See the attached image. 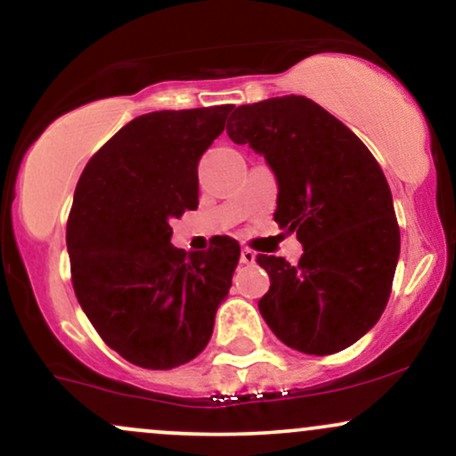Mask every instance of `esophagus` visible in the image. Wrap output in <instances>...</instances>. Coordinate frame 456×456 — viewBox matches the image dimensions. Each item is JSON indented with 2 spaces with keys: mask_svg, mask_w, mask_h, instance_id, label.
I'll use <instances>...</instances> for the list:
<instances>
[{
  "mask_svg": "<svg viewBox=\"0 0 456 456\" xmlns=\"http://www.w3.org/2000/svg\"><path fill=\"white\" fill-rule=\"evenodd\" d=\"M241 263L243 265H254L256 263V252H252V249H241Z\"/></svg>",
  "mask_w": 456,
  "mask_h": 456,
  "instance_id": "1",
  "label": "esophagus"
}]
</instances>
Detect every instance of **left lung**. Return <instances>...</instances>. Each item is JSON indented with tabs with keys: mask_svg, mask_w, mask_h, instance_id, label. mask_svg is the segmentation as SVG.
<instances>
[{
	"mask_svg": "<svg viewBox=\"0 0 456 456\" xmlns=\"http://www.w3.org/2000/svg\"><path fill=\"white\" fill-rule=\"evenodd\" d=\"M226 131L265 157L278 181L273 219L304 245L297 265L256 256L271 280L258 301L265 323L308 355L346 349L386 310L401 254L379 163L349 126L305 96L237 107Z\"/></svg>",
	"mask_w": 456,
	"mask_h": 456,
	"instance_id": "8db88e82",
	"label": "left lung"
}]
</instances>
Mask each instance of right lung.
Wrapping results in <instances>:
<instances>
[{
  "label": "right lung",
  "instance_id": "1",
  "mask_svg": "<svg viewBox=\"0 0 456 456\" xmlns=\"http://www.w3.org/2000/svg\"><path fill=\"white\" fill-rule=\"evenodd\" d=\"M234 105L137 116L88 161L66 248L77 301L126 362L170 370L200 355L228 297L241 248L170 243V219L198 208V163Z\"/></svg>",
  "mask_w": 456,
  "mask_h": 456
}]
</instances>
